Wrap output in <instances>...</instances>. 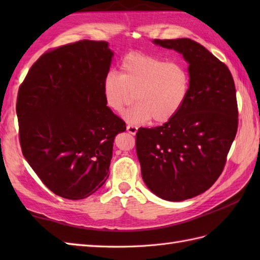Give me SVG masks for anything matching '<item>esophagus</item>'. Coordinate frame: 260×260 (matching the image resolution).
Returning <instances> with one entry per match:
<instances>
[{
  "instance_id": "obj_1",
  "label": "esophagus",
  "mask_w": 260,
  "mask_h": 260,
  "mask_svg": "<svg viewBox=\"0 0 260 260\" xmlns=\"http://www.w3.org/2000/svg\"><path fill=\"white\" fill-rule=\"evenodd\" d=\"M126 129H127V132H128L129 134H132V135H135V134H136V132H137V127H136V126H134V125H127Z\"/></svg>"
}]
</instances>
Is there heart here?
Masks as SVG:
<instances>
[{"mask_svg":"<svg viewBox=\"0 0 260 260\" xmlns=\"http://www.w3.org/2000/svg\"><path fill=\"white\" fill-rule=\"evenodd\" d=\"M120 74L109 73L103 82L107 106L121 113L134 99L136 105L124 114L132 125L153 119L163 124L179 113L186 99L190 78L178 62H168L153 54L129 52L121 59Z\"/></svg>","mask_w":260,"mask_h":260,"instance_id":"obj_1","label":"heart"}]
</instances>
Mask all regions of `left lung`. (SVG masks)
<instances>
[{
	"mask_svg": "<svg viewBox=\"0 0 260 260\" xmlns=\"http://www.w3.org/2000/svg\"><path fill=\"white\" fill-rule=\"evenodd\" d=\"M154 43L183 54L190 87L172 119L139 128L136 153L148 189L182 201L207 191L222 173L238 129L236 87L227 66L200 43L186 38Z\"/></svg>",
	"mask_w": 260,
	"mask_h": 260,
	"instance_id": "obj_1",
	"label": "left lung"
}]
</instances>
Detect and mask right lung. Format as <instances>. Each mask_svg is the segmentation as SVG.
<instances>
[{
    "instance_id": "right-lung-1",
    "label": "right lung",
    "mask_w": 260,
    "mask_h": 260,
    "mask_svg": "<svg viewBox=\"0 0 260 260\" xmlns=\"http://www.w3.org/2000/svg\"><path fill=\"white\" fill-rule=\"evenodd\" d=\"M113 52L106 41L80 40L45 52L16 99L22 154L54 194L91 196L108 178L115 136L126 131L104 99Z\"/></svg>"
}]
</instances>
